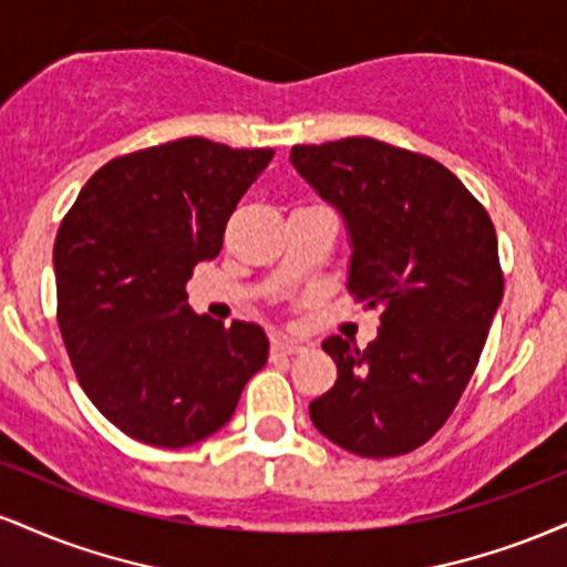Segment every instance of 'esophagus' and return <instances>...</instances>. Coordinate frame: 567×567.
Listing matches in <instances>:
<instances>
[{"label":"esophagus","instance_id":"1","mask_svg":"<svg viewBox=\"0 0 567 567\" xmlns=\"http://www.w3.org/2000/svg\"><path fill=\"white\" fill-rule=\"evenodd\" d=\"M271 351H275V354L292 357V354H301V351H306V343L296 341V338H275V343H271Z\"/></svg>","mask_w":567,"mask_h":567}]
</instances>
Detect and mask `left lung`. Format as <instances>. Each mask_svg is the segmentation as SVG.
<instances>
[{"label": "left lung", "mask_w": 567, "mask_h": 567, "mask_svg": "<svg viewBox=\"0 0 567 567\" xmlns=\"http://www.w3.org/2000/svg\"><path fill=\"white\" fill-rule=\"evenodd\" d=\"M296 171L347 218L349 292L381 309L368 349L330 336L338 379L311 424L362 458H394L445 426L504 296L493 220L426 154L375 138L292 146Z\"/></svg>", "instance_id": "left-lung-1"}]
</instances>
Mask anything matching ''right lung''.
<instances>
[{"mask_svg": "<svg viewBox=\"0 0 567 567\" xmlns=\"http://www.w3.org/2000/svg\"><path fill=\"white\" fill-rule=\"evenodd\" d=\"M275 148L181 138L122 154L82 186L55 237L58 328L76 381L127 437L186 447L237 408L269 341L192 315L186 279L224 247Z\"/></svg>", "mask_w": 567, "mask_h": 567, "instance_id": "obj_1", "label": "right lung"}]
</instances>
